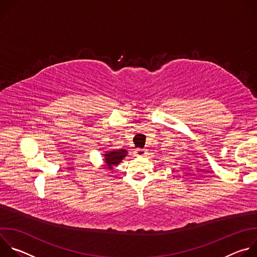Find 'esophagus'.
Instances as JSON below:
<instances>
[{
  "label": "esophagus",
  "instance_id": "34e87169",
  "mask_svg": "<svg viewBox=\"0 0 257 257\" xmlns=\"http://www.w3.org/2000/svg\"><path fill=\"white\" fill-rule=\"evenodd\" d=\"M146 152H148V151L144 150V149H137V150L134 151V154H135L136 157H144L146 155Z\"/></svg>",
  "mask_w": 257,
  "mask_h": 257
}]
</instances>
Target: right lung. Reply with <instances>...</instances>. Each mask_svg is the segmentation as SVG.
I'll list each match as a JSON object with an SVG mask.
<instances>
[{"mask_svg": "<svg viewBox=\"0 0 257 257\" xmlns=\"http://www.w3.org/2000/svg\"><path fill=\"white\" fill-rule=\"evenodd\" d=\"M128 155V152L124 149L121 150H112V151H105L103 156V166L108 170L112 171L114 167H117L123 159Z\"/></svg>", "mask_w": 257, "mask_h": 257, "instance_id": "obj_1", "label": "right lung"}]
</instances>
